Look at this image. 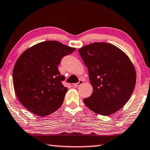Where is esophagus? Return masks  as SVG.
<instances>
[{"label": "esophagus", "mask_w": 150, "mask_h": 150, "mask_svg": "<svg viewBox=\"0 0 150 150\" xmlns=\"http://www.w3.org/2000/svg\"><path fill=\"white\" fill-rule=\"evenodd\" d=\"M82 83H83V81H82V80H79V82L74 84V86H75V87H78V86H79L81 85V84H82Z\"/></svg>", "instance_id": "34e87169"}]
</instances>
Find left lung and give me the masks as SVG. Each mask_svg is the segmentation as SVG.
<instances>
[{"label": "left lung", "instance_id": "left-lung-1", "mask_svg": "<svg viewBox=\"0 0 150 150\" xmlns=\"http://www.w3.org/2000/svg\"><path fill=\"white\" fill-rule=\"evenodd\" d=\"M87 67L93 93L84 99L90 110L109 116L122 108L131 97L136 72L129 57L114 45L94 42L79 50Z\"/></svg>", "mask_w": 150, "mask_h": 150}]
</instances>
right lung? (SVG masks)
<instances>
[{"instance_id":"obj_1","label":"right lung","mask_w":150,"mask_h":150,"mask_svg":"<svg viewBox=\"0 0 150 150\" xmlns=\"http://www.w3.org/2000/svg\"><path fill=\"white\" fill-rule=\"evenodd\" d=\"M75 48L55 40L40 42L20 55L13 71L14 90L20 103L33 114L47 116L59 109L68 88L57 66Z\"/></svg>"}]
</instances>
